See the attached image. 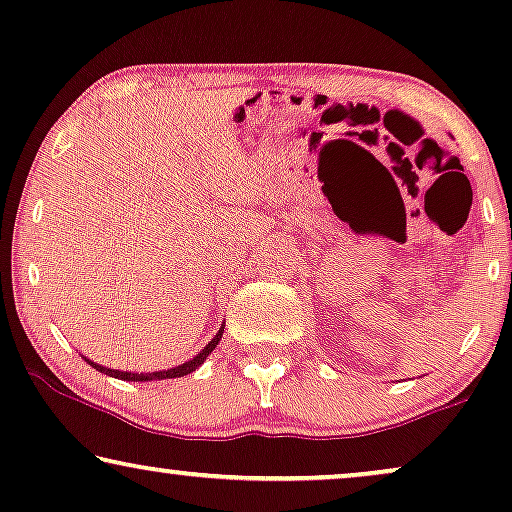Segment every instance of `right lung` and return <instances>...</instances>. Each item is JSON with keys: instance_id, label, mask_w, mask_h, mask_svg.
<instances>
[{"instance_id": "add662e5", "label": "right lung", "mask_w": 512, "mask_h": 512, "mask_svg": "<svg viewBox=\"0 0 512 512\" xmlns=\"http://www.w3.org/2000/svg\"><path fill=\"white\" fill-rule=\"evenodd\" d=\"M221 335H223V324H221V328H219V333H216L214 338L207 342L205 349H202V352L195 354L191 361L181 363V366L167 368V370H156V373H130V370H114V368L100 366V363L90 361V359H86V356H83V359H86V361L90 363V366H93L95 370H100V373L109 375V377H116V380H125V382H153V380H170V377H184V375H188V373H193L195 368H200L202 363L207 361V356L214 352V347L219 345Z\"/></svg>"}]
</instances>
